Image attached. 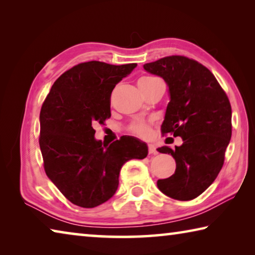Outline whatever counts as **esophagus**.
Wrapping results in <instances>:
<instances>
[{
  "label": "esophagus",
  "instance_id": "34e87169",
  "mask_svg": "<svg viewBox=\"0 0 255 255\" xmlns=\"http://www.w3.org/2000/svg\"><path fill=\"white\" fill-rule=\"evenodd\" d=\"M148 153L149 154H156L157 150H156V146L154 144H149L148 145Z\"/></svg>",
  "mask_w": 255,
  "mask_h": 255
}]
</instances>
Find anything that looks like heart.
I'll return each mask as SVG.
<instances>
[{
	"label": "heart",
	"instance_id": "obj_1",
	"mask_svg": "<svg viewBox=\"0 0 255 255\" xmlns=\"http://www.w3.org/2000/svg\"><path fill=\"white\" fill-rule=\"evenodd\" d=\"M156 80L157 79H155V77H150V76L141 77V79H139V81H138V85H147V84L152 83V82L156 81ZM129 129H130V131L132 133H135V135L139 136V137H143V138H146V137H148L150 135V127L145 123L132 124Z\"/></svg>",
	"mask_w": 255,
	"mask_h": 255
}]
</instances>
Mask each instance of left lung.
Listing matches in <instances>:
<instances>
[{
  "label": "left lung",
  "mask_w": 255,
  "mask_h": 255,
  "mask_svg": "<svg viewBox=\"0 0 255 255\" xmlns=\"http://www.w3.org/2000/svg\"><path fill=\"white\" fill-rule=\"evenodd\" d=\"M144 70L169 86L170 102L161 126L162 133L182 138L172 149L176 169L170 178L158 180L157 188L176 200L200 196L222 170L232 136V108L226 93L208 68L184 56H169L147 63Z\"/></svg>",
  "instance_id": "obj_1"
}]
</instances>
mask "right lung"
<instances>
[{"label": "right lung", "mask_w": 255, "mask_h": 255, "mask_svg": "<svg viewBox=\"0 0 255 255\" xmlns=\"http://www.w3.org/2000/svg\"><path fill=\"white\" fill-rule=\"evenodd\" d=\"M136 66L79 64L55 81L41 107L45 172L72 204L93 208L108 201L117 191L124 164L147 156V145L136 137L123 136L110 145L94 137V125L111 117L112 90Z\"/></svg>", "instance_id": "1"}]
</instances>
